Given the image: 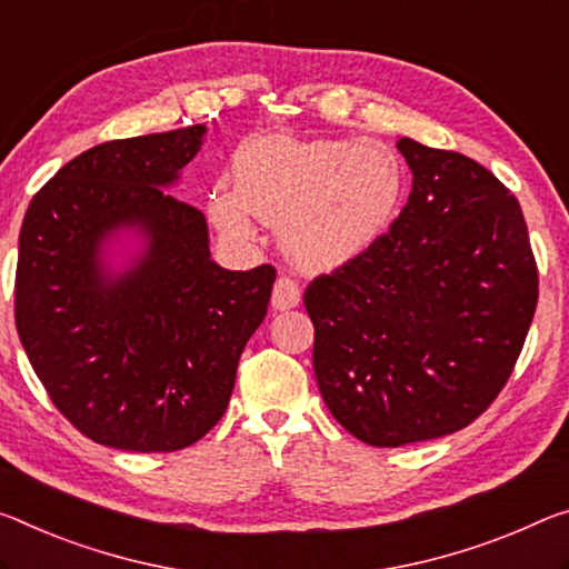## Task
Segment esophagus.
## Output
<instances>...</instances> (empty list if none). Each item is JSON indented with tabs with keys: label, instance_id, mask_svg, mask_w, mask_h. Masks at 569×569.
Wrapping results in <instances>:
<instances>
[{
	"label": "esophagus",
	"instance_id": "esophagus-1",
	"mask_svg": "<svg viewBox=\"0 0 569 569\" xmlns=\"http://www.w3.org/2000/svg\"><path fill=\"white\" fill-rule=\"evenodd\" d=\"M299 301H301L299 283H296L293 278H288V276L278 278L276 286H273V299H270L273 309H278V311L293 309V306H299Z\"/></svg>",
	"mask_w": 569,
	"mask_h": 569
}]
</instances>
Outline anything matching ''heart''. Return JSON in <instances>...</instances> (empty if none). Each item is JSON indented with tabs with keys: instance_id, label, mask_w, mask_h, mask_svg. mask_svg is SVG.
Listing matches in <instances>:
<instances>
[{
	"instance_id": "1",
	"label": "heart",
	"mask_w": 569,
	"mask_h": 569,
	"mask_svg": "<svg viewBox=\"0 0 569 569\" xmlns=\"http://www.w3.org/2000/svg\"><path fill=\"white\" fill-rule=\"evenodd\" d=\"M400 197V157L380 141L268 137L238 151L236 189L214 187L207 210L232 240L256 238V212L296 263L331 268L382 236Z\"/></svg>"
}]
</instances>
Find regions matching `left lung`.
I'll list each match as a JSON object with an SVG mask.
<instances>
[{
	"mask_svg": "<svg viewBox=\"0 0 569 569\" xmlns=\"http://www.w3.org/2000/svg\"><path fill=\"white\" fill-rule=\"evenodd\" d=\"M398 149L412 171L400 218L303 293L321 398L377 448L471 426L511 377L539 299L517 197L458 151Z\"/></svg>",
	"mask_w": 569,
	"mask_h": 569,
	"instance_id": "left-lung-1",
	"label": "left lung"
}]
</instances>
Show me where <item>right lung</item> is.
<instances>
[{"instance_id":"obj_1","label":"right lung","mask_w":569,"mask_h":569,"mask_svg":"<svg viewBox=\"0 0 569 569\" xmlns=\"http://www.w3.org/2000/svg\"><path fill=\"white\" fill-rule=\"evenodd\" d=\"M204 131L98 143L24 212L17 333L52 405L101 446L171 453L197 443L224 415L242 349L266 319L276 268H220L204 214L164 192ZM119 227H137L148 248L111 277L100 246Z\"/></svg>"}]
</instances>
